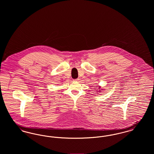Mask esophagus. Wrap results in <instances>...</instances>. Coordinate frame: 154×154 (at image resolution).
Returning <instances> with one entry per match:
<instances>
[{
	"instance_id": "34e87169",
	"label": "esophagus",
	"mask_w": 154,
	"mask_h": 154,
	"mask_svg": "<svg viewBox=\"0 0 154 154\" xmlns=\"http://www.w3.org/2000/svg\"><path fill=\"white\" fill-rule=\"evenodd\" d=\"M79 80H80L79 79H75V80H74V81H79Z\"/></svg>"
}]
</instances>
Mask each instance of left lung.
<instances>
[{
	"label": "left lung",
	"mask_w": 154,
	"mask_h": 154,
	"mask_svg": "<svg viewBox=\"0 0 154 154\" xmlns=\"http://www.w3.org/2000/svg\"><path fill=\"white\" fill-rule=\"evenodd\" d=\"M99 88H100V87H99ZM99 90H100V89H99Z\"/></svg>",
	"instance_id": "8db88e82"
}]
</instances>
